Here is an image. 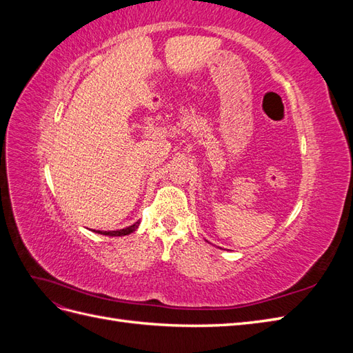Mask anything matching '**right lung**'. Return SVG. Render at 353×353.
Instances as JSON below:
<instances>
[{"label": "right lung", "mask_w": 353, "mask_h": 353, "mask_svg": "<svg viewBox=\"0 0 353 353\" xmlns=\"http://www.w3.org/2000/svg\"><path fill=\"white\" fill-rule=\"evenodd\" d=\"M138 225H140V221L135 222L134 225H131V227H126V228H123V230H117V231H95V232L103 234V236H110V237H121V236H128V234L134 232V231L138 228Z\"/></svg>", "instance_id": "obj_1"}]
</instances>
